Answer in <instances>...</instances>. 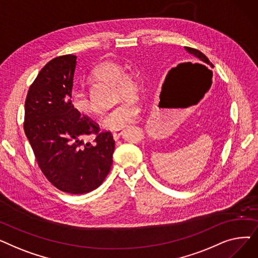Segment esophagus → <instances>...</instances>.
Here are the masks:
<instances>
[{"instance_id":"34e87169","label":"esophagus","mask_w":258,"mask_h":258,"mask_svg":"<svg viewBox=\"0 0 258 258\" xmlns=\"http://www.w3.org/2000/svg\"><path fill=\"white\" fill-rule=\"evenodd\" d=\"M122 134H123V131L122 130H118V131H116V132H114L113 133V137H114V139H119L121 136H122Z\"/></svg>"}]
</instances>
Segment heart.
I'll use <instances>...</instances> for the list:
<instances>
[{
	"label": "heart",
	"mask_w": 258,
	"mask_h": 258,
	"mask_svg": "<svg viewBox=\"0 0 258 258\" xmlns=\"http://www.w3.org/2000/svg\"><path fill=\"white\" fill-rule=\"evenodd\" d=\"M93 76L99 79H106L117 84L120 91L131 95L136 91L135 81L126 75L124 67L118 62L106 61L100 63L93 70ZM71 104L75 110L84 115H95L98 113V107L91 99L89 93L83 87H75L71 92ZM141 115L140 104L133 99L124 100L111 107L102 117L101 123L106 130L115 131L125 127L136 122Z\"/></svg>",
	"instance_id": "1"
}]
</instances>
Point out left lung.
Segmentation results:
<instances>
[{"label":"left lung","instance_id":"left-lung-1","mask_svg":"<svg viewBox=\"0 0 258 258\" xmlns=\"http://www.w3.org/2000/svg\"><path fill=\"white\" fill-rule=\"evenodd\" d=\"M185 50L188 54H190V55H192L195 58H197V59H195V61H199L200 63H203L205 66H209V67L213 68L212 63L209 61L207 56L204 55V54H203L201 51H199L197 49H194V48H189V47H185Z\"/></svg>","mask_w":258,"mask_h":258}]
</instances>
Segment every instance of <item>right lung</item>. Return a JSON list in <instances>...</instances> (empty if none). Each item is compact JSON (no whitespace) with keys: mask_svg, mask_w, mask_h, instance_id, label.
Wrapping results in <instances>:
<instances>
[{"mask_svg":"<svg viewBox=\"0 0 258 258\" xmlns=\"http://www.w3.org/2000/svg\"><path fill=\"white\" fill-rule=\"evenodd\" d=\"M77 57L50 60L35 78L25 101L24 130L39 168L59 190L88 194L111 170L115 141L110 132L71 104ZM95 134V140L89 136Z\"/></svg>","mask_w":258,"mask_h":258,"instance_id":"obj_1","label":"right lung"}]
</instances>
